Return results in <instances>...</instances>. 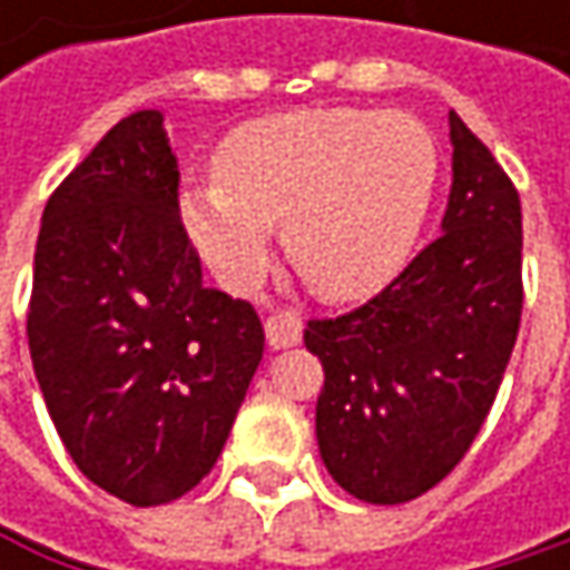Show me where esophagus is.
I'll return each instance as SVG.
<instances>
[{"label": "esophagus", "instance_id": "34e87169", "mask_svg": "<svg viewBox=\"0 0 570 570\" xmlns=\"http://www.w3.org/2000/svg\"><path fill=\"white\" fill-rule=\"evenodd\" d=\"M264 330H267L271 350H289L303 336V320L296 313H274V316H267Z\"/></svg>", "mask_w": 570, "mask_h": 570}]
</instances>
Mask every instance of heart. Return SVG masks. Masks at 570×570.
Wrapping results in <instances>:
<instances>
[{"label":"heart","instance_id":"1","mask_svg":"<svg viewBox=\"0 0 570 570\" xmlns=\"http://www.w3.org/2000/svg\"><path fill=\"white\" fill-rule=\"evenodd\" d=\"M217 177L177 187L180 224L230 289L261 281L274 227L323 296L353 303L393 284L425 227L439 148L402 111L303 108L257 118L227 135Z\"/></svg>","mask_w":570,"mask_h":570}]
</instances>
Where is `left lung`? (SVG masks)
<instances>
[{"label": "left lung", "instance_id": "1", "mask_svg": "<svg viewBox=\"0 0 570 570\" xmlns=\"http://www.w3.org/2000/svg\"><path fill=\"white\" fill-rule=\"evenodd\" d=\"M449 138L452 190L439 240L360 309L303 330L326 376L320 459L370 505L412 502L462 462L518 336V190L455 111Z\"/></svg>", "mask_w": 570, "mask_h": 570}]
</instances>
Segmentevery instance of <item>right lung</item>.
I'll list each match as a JSON object with an SVG mask.
<instances>
[{"mask_svg": "<svg viewBox=\"0 0 570 570\" xmlns=\"http://www.w3.org/2000/svg\"><path fill=\"white\" fill-rule=\"evenodd\" d=\"M29 353L58 439L108 495L165 505L214 469L264 326L204 286L161 111L121 118L49 197Z\"/></svg>", "mask_w": 570, "mask_h": 570, "instance_id": "1", "label": "right lung"}]
</instances>
